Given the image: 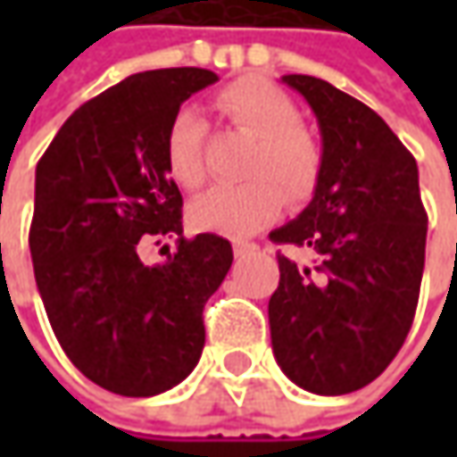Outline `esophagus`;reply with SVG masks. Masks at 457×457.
I'll list each match as a JSON object with an SVG mask.
<instances>
[{"label":"esophagus","mask_w":457,"mask_h":457,"mask_svg":"<svg viewBox=\"0 0 457 457\" xmlns=\"http://www.w3.org/2000/svg\"><path fill=\"white\" fill-rule=\"evenodd\" d=\"M254 252H256V244H244V241L234 244V254H237V259H246V256H252Z\"/></svg>","instance_id":"34e87169"}]
</instances>
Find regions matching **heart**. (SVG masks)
Returning a JSON list of instances; mask_svg holds the SVG:
<instances>
[{
  "label": "heart",
  "mask_w": 457,
  "mask_h": 457,
  "mask_svg": "<svg viewBox=\"0 0 457 457\" xmlns=\"http://www.w3.org/2000/svg\"><path fill=\"white\" fill-rule=\"evenodd\" d=\"M213 106L241 132L254 137L246 157V183L219 185L190 203V223L198 231L246 238L264 228L285 201H303L312 193L320 172V150L312 134L297 121V106L282 88L256 76L223 86ZM205 121L183 106L172 116L165 139L167 172L185 190L205 180L203 167Z\"/></svg>",
  "instance_id": "b5f03b06"
}]
</instances>
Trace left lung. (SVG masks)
Masks as SVG:
<instances>
[{"mask_svg": "<svg viewBox=\"0 0 457 457\" xmlns=\"http://www.w3.org/2000/svg\"><path fill=\"white\" fill-rule=\"evenodd\" d=\"M320 127L312 201L270 238L310 254H277L272 351L312 395H348L392 363L412 328L425 270L428 213L417 162L386 121L312 76H282Z\"/></svg>", "mask_w": 457, "mask_h": 457, "instance_id": "1", "label": "left lung"}]
</instances>
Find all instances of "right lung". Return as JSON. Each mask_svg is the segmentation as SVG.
Instances as JSON below:
<instances>
[{
  "mask_svg": "<svg viewBox=\"0 0 457 457\" xmlns=\"http://www.w3.org/2000/svg\"><path fill=\"white\" fill-rule=\"evenodd\" d=\"M216 80L205 68L134 73L68 116L35 170V282L65 356L106 392L162 395L201 359L203 307L234 252L216 234L183 238L165 139L180 104ZM167 236L179 252L145 265Z\"/></svg>",
  "mask_w": 457,
  "mask_h": 457,
  "instance_id": "right-lung-1",
  "label": "right lung"
}]
</instances>
